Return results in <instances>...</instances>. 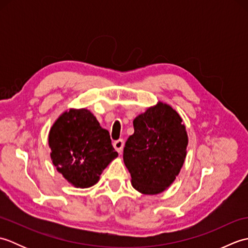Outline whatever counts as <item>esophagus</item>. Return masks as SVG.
<instances>
[{
  "instance_id": "1",
  "label": "esophagus",
  "mask_w": 248,
  "mask_h": 248,
  "mask_svg": "<svg viewBox=\"0 0 248 248\" xmlns=\"http://www.w3.org/2000/svg\"><path fill=\"white\" fill-rule=\"evenodd\" d=\"M114 148L117 150V152L118 154H121V152H123V149H124V140H116V141H114Z\"/></svg>"
}]
</instances>
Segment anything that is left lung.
<instances>
[{
  "instance_id": "left-lung-1",
  "label": "left lung",
  "mask_w": 248,
  "mask_h": 248,
  "mask_svg": "<svg viewBox=\"0 0 248 248\" xmlns=\"http://www.w3.org/2000/svg\"><path fill=\"white\" fill-rule=\"evenodd\" d=\"M133 125L124 148L132 186L144 195L160 194L176 180L186 160V125L175 108L161 101L136 116Z\"/></svg>"
}]
</instances>
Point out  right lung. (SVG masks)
<instances>
[{"instance_id": "right-lung-1", "label": "right lung", "mask_w": 248, "mask_h": 248, "mask_svg": "<svg viewBox=\"0 0 248 248\" xmlns=\"http://www.w3.org/2000/svg\"><path fill=\"white\" fill-rule=\"evenodd\" d=\"M49 147L56 170L78 188L94 186L118 156L108 131L87 108H69L61 114L50 129Z\"/></svg>"}]
</instances>
